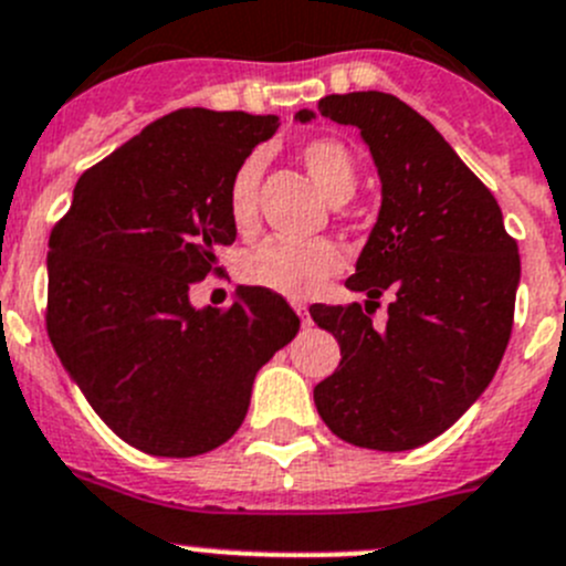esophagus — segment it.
Wrapping results in <instances>:
<instances>
[{"mask_svg": "<svg viewBox=\"0 0 566 566\" xmlns=\"http://www.w3.org/2000/svg\"><path fill=\"white\" fill-rule=\"evenodd\" d=\"M294 311H297L300 322H303V327L311 325V314H308V305L305 303H294Z\"/></svg>", "mask_w": 566, "mask_h": 566, "instance_id": "obj_1", "label": "esophagus"}]
</instances>
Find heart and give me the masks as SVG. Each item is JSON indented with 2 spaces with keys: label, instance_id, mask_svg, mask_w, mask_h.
Listing matches in <instances>:
<instances>
[{
  "label": "heart",
  "instance_id": "heart-1",
  "mask_svg": "<svg viewBox=\"0 0 566 566\" xmlns=\"http://www.w3.org/2000/svg\"><path fill=\"white\" fill-rule=\"evenodd\" d=\"M300 164L305 166L314 186L331 202H347L358 188V160L355 153L333 136H316L300 144ZM263 158L247 155L235 166L228 186V219L239 233H250L258 217V186H261ZM344 255L333 241H289L269 239L241 255L239 277L255 289L305 300L342 269Z\"/></svg>",
  "mask_w": 566,
  "mask_h": 566
}]
</instances>
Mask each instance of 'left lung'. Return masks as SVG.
Segmentation results:
<instances>
[{
	"mask_svg": "<svg viewBox=\"0 0 566 566\" xmlns=\"http://www.w3.org/2000/svg\"><path fill=\"white\" fill-rule=\"evenodd\" d=\"M316 111L358 127L384 182L378 224L347 277L367 308L311 305L342 347L338 369L314 389L316 411L355 448H422L497 373L514 325L516 241L492 191L402 99L355 91L325 96ZM384 293L390 322L378 334L368 314Z\"/></svg>",
	"mask_w": 566,
	"mask_h": 566,
	"instance_id": "obj_1",
	"label": "left lung"
}]
</instances>
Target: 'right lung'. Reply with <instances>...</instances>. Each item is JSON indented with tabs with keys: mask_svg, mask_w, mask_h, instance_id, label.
<instances>
[{
	"mask_svg": "<svg viewBox=\"0 0 566 566\" xmlns=\"http://www.w3.org/2000/svg\"><path fill=\"white\" fill-rule=\"evenodd\" d=\"M277 116L180 107L91 166L52 228L46 333L102 422L149 455L188 459L241 428L258 369L300 331L280 294L230 308L188 292L235 241L228 186Z\"/></svg>",
	"mask_w": 566,
	"mask_h": 566,
	"instance_id": "right-lung-1",
	"label": "right lung"
}]
</instances>
